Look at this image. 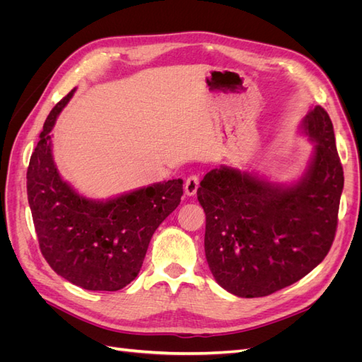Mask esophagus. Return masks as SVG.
Segmentation results:
<instances>
[{
  "mask_svg": "<svg viewBox=\"0 0 362 362\" xmlns=\"http://www.w3.org/2000/svg\"><path fill=\"white\" fill-rule=\"evenodd\" d=\"M198 187H199L198 175H190V177L184 182V192L187 196H193L196 192H198Z\"/></svg>",
  "mask_w": 362,
  "mask_h": 362,
  "instance_id": "esophagus-1",
  "label": "esophagus"
}]
</instances>
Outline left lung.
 I'll return each mask as SVG.
<instances>
[{"label":"left lung","mask_w":362,"mask_h":362,"mask_svg":"<svg viewBox=\"0 0 362 362\" xmlns=\"http://www.w3.org/2000/svg\"><path fill=\"white\" fill-rule=\"evenodd\" d=\"M302 128L315 141L314 156L290 187L228 166L201 181L206 262L218 286L238 298H262L291 286L332 246L344 185L334 127L315 105Z\"/></svg>","instance_id":"8db88e82"}]
</instances>
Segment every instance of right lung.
<instances>
[{"label":"right lung","instance_id":"add662e5","mask_svg":"<svg viewBox=\"0 0 362 362\" xmlns=\"http://www.w3.org/2000/svg\"><path fill=\"white\" fill-rule=\"evenodd\" d=\"M69 92L48 115L27 170V194L43 258L84 290L117 291L144 264L152 234L181 202L182 180H169L92 201L63 181L54 164L51 129Z\"/></svg>","mask_w":362,"mask_h":362}]
</instances>
